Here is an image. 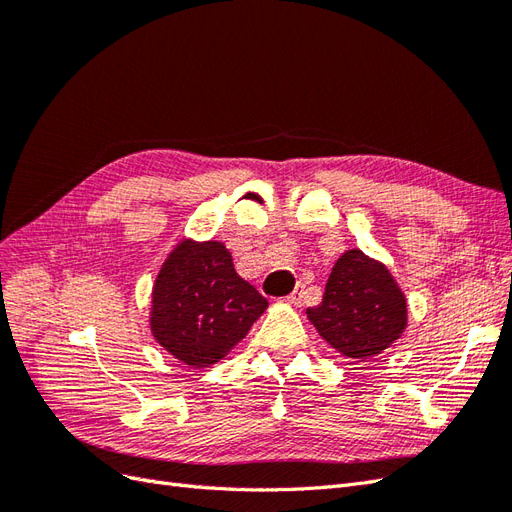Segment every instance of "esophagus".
Returning <instances> with one entry per match:
<instances>
[{"label": "esophagus", "instance_id": "34e87169", "mask_svg": "<svg viewBox=\"0 0 512 512\" xmlns=\"http://www.w3.org/2000/svg\"><path fill=\"white\" fill-rule=\"evenodd\" d=\"M303 294H305V284L303 282H299L297 284V288H294L288 297H286V301L288 303H292V305H301V301H303Z\"/></svg>", "mask_w": 512, "mask_h": 512}]
</instances>
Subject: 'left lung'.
Returning a JSON list of instances; mask_svg holds the SVG:
<instances>
[{"instance_id": "left-lung-1", "label": "left lung", "mask_w": 512, "mask_h": 512, "mask_svg": "<svg viewBox=\"0 0 512 512\" xmlns=\"http://www.w3.org/2000/svg\"><path fill=\"white\" fill-rule=\"evenodd\" d=\"M307 318L327 342L350 359L389 348L406 327V299L391 273L361 250L335 262L322 303Z\"/></svg>"}]
</instances>
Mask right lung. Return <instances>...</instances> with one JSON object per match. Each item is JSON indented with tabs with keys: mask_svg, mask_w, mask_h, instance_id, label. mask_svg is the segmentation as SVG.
<instances>
[{
	"mask_svg": "<svg viewBox=\"0 0 512 512\" xmlns=\"http://www.w3.org/2000/svg\"><path fill=\"white\" fill-rule=\"evenodd\" d=\"M267 305L222 243L183 241L153 288L151 331L179 361L207 367L241 342Z\"/></svg>",
	"mask_w": 512,
	"mask_h": 512,
	"instance_id": "add662e5",
	"label": "right lung"
}]
</instances>
